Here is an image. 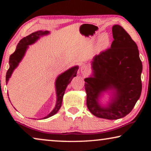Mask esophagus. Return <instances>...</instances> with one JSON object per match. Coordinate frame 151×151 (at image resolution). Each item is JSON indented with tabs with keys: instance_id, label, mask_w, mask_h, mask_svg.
Returning <instances> with one entry per match:
<instances>
[{
	"instance_id": "34e87169",
	"label": "esophagus",
	"mask_w": 151,
	"mask_h": 151,
	"mask_svg": "<svg viewBox=\"0 0 151 151\" xmlns=\"http://www.w3.org/2000/svg\"><path fill=\"white\" fill-rule=\"evenodd\" d=\"M89 68L86 65H83L81 66V72L83 74V75H86L88 73Z\"/></svg>"
}]
</instances>
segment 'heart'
<instances>
[{"mask_svg": "<svg viewBox=\"0 0 151 151\" xmlns=\"http://www.w3.org/2000/svg\"><path fill=\"white\" fill-rule=\"evenodd\" d=\"M110 39L108 35L106 34H103L101 36V37L99 38V42H98V46L99 47L101 48V49H104L107 47H108L109 45Z\"/></svg>", "mask_w": 151, "mask_h": 151, "instance_id": "1", "label": "heart"}]
</instances>
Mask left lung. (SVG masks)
<instances>
[{
  "label": "left lung",
  "instance_id": "1",
  "mask_svg": "<svg viewBox=\"0 0 151 151\" xmlns=\"http://www.w3.org/2000/svg\"><path fill=\"white\" fill-rule=\"evenodd\" d=\"M114 40L111 48L94 57L93 75L85 79L86 105L99 118L115 120L127 115L134 108L142 91V62L137 45L120 25L112 27ZM113 90L114 98L106 107L100 106L98 98Z\"/></svg>",
  "mask_w": 151,
  "mask_h": 151
}]
</instances>
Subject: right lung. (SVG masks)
<instances>
[{
	"label": "right lung",
	"mask_w": 151,
	"mask_h": 151,
	"mask_svg": "<svg viewBox=\"0 0 151 151\" xmlns=\"http://www.w3.org/2000/svg\"><path fill=\"white\" fill-rule=\"evenodd\" d=\"M49 33L47 30L42 31V30H39L35 32H32V34L29 35L26 37H24L19 41V44L17 46V48L14 52L10 56L9 58V68L7 70L6 75V83H8L10 77L14 70L16 68L19 63L21 61L22 58L25 55V52L27 50L29 45H30L35 43L37 40L39 39L40 37L42 35H46ZM78 69V66H75L74 67L69 68V69L65 71L58 76L55 82L56 91H57V103L55 109L52 110L50 114H48L47 116H45L42 119H47L55 114L60 109L61 104H62L63 98L65 94L66 86L69 84L72 79L76 76V73Z\"/></svg>",
	"instance_id": "obj_1"
}]
</instances>
